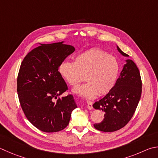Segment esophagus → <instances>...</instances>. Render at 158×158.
I'll return each instance as SVG.
<instances>
[{"label":"esophagus","mask_w":158,"mask_h":158,"mask_svg":"<svg viewBox=\"0 0 158 158\" xmlns=\"http://www.w3.org/2000/svg\"><path fill=\"white\" fill-rule=\"evenodd\" d=\"M87 108L89 109V110H92L93 109V102L90 101H87Z\"/></svg>","instance_id":"esophagus-1"}]
</instances>
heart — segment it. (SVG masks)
<instances>
[{
  "instance_id": "obj_1",
  "label": "heart",
  "mask_w": 158,
  "mask_h": 158,
  "mask_svg": "<svg viewBox=\"0 0 158 158\" xmlns=\"http://www.w3.org/2000/svg\"><path fill=\"white\" fill-rule=\"evenodd\" d=\"M120 65L117 59L106 52L92 49L77 55L74 63L64 61L59 72L65 81L76 86L84 79L87 83L74 88L82 97L93 99L97 94L105 95L113 90L118 78Z\"/></svg>"
}]
</instances>
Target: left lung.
Wrapping results in <instances>:
<instances>
[{"label": "left lung", "mask_w": 158, "mask_h": 158, "mask_svg": "<svg viewBox=\"0 0 158 158\" xmlns=\"http://www.w3.org/2000/svg\"><path fill=\"white\" fill-rule=\"evenodd\" d=\"M117 50L123 56H128L119 47ZM127 62L113 90L93 105L105 113L104 120L94 124L97 130L118 131L128 124L135 112L142 94V79L135 64L131 59Z\"/></svg>", "instance_id": "1"}]
</instances>
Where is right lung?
<instances>
[{"label":"right lung","instance_id":"1","mask_svg":"<svg viewBox=\"0 0 158 158\" xmlns=\"http://www.w3.org/2000/svg\"><path fill=\"white\" fill-rule=\"evenodd\" d=\"M74 48L63 42L41 44L23 60L17 77V92L23 111L30 123L45 133L62 131L77 106L58 71Z\"/></svg>","mask_w":158,"mask_h":158}]
</instances>
